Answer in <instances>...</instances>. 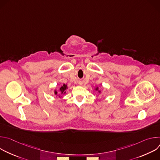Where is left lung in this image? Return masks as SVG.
Segmentation results:
<instances>
[{"instance_id":"obj_1","label":"left lung","mask_w":160,"mask_h":160,"mask_svg":"<svg viewBox=\"0 0 160 160\" xmlns=\"http://www.w3.org/2000/svg\"><path fill=\"white\" fill-rule=\"evenodd\" d=\"M94 90H96V91H98V93H101V91L99 90V87H96L94 88Z\"/></svg>"}]
</instances>
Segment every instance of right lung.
<instances>
[{"label": "right lung", "mask_w": 160, "mask_h": 160, "mask_svg": "<svg viewBox=\"0 0 160 160\" xmlns=\"http://www.w3.org/2000/svg\"><path fill=\"white\" fill-rule=\"evenodd\" d=\"M68 88V85H67L63 84L62 86H61V87H59V90H59V92L61 93V94H62V95L64 94H66V91H65V90H66ZM54 94H55V95H56L57 96H58V91H57L56 90H54ZM59 98H61V96H60V95L59 96Z\"/></svg>", "instance_id": "add662e5"}]
</instances>
